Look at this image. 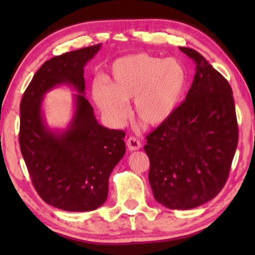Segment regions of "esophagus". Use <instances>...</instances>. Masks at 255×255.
I'll use <instances>...</instances> for the list:
<instances>
[{
	"mask_svg": "<svg viewBox=\"0 0 255 255\" xmlns=\"http://www.w3.org/2000/svg\"><path fill=\"white\" fill-rule=\"evenodd\" d=\"M127 146H128V149L130 150V152H132V150L139 149L141 147V144H140V141L136 139L135 137H130V138H128V140H127Z\"/></svg>",
	"mask_w": 255,
	"mask_h": 255,
	"instance_id": "1",
	"label": "esophagus"
}]
</instances>
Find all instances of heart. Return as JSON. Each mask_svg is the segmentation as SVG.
I'll return each instance as SVG.
<instances>
[{
	"label": "heart",
	"mask_w": 255,
	"mask_h": 255,
	"mask_svg": "<svg viewBox=\"0 0 255 255\" xmlns=\"http://www.w3.org/2000/svg\"><path fill=\"white\" fill-rule=\"evenodd\" d=\"M187 85V73L175 58L147 54L125 56L112 64L109 84L96 82L93 100L115 126L128 116L126 103L133 100L136 117L150 127L161 126L179 107Z\"/></svg>",
	"instance_id": "b5f03b06"
}]
</instances>
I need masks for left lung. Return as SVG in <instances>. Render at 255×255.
I'll use <instances>...</instances> for the list:
<instances>
[{
	"instance_id": "8db88e82",
	"label": "left lung",
	"mask_w": 255,
	"mask_h": 255,
	"mask_svg": "<svg viewBox=\"0 0 255 255\" xmlns=\"http://www.w3.org/2000/svg\"><path fill=\"white\" fill-rule=\"evenodd\" d=\"M180 50L196 64L191 88L167 122L152 131L144 150L155 200L187 210L221 192L239 140L231 85L198 51Z\"/></svg>"
}]
</instances>
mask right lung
Listing matches in <instances>:
<instances>
[{
  "mask_svg": "<svg viewBox=\"0 0 255 255\" xmlns=\"http://www.w3.org/2000/svg\"><path fill=\"white\" fill-rule=\"evenodd\" d=\"M101 44L47 60L33 75L20 103L19 141L38 195L66 211H91L105 204L112 170L126 152L123 130L98 123L85 98L84 67ZM59 85L77 91L66 128H50L43 114L47 92Z\"/></svg>",
  "mask_w": 255,
  "mask_h": 255,
  "instance_id": "obj_1",
  "label": "right lung"
}]
</instances>
